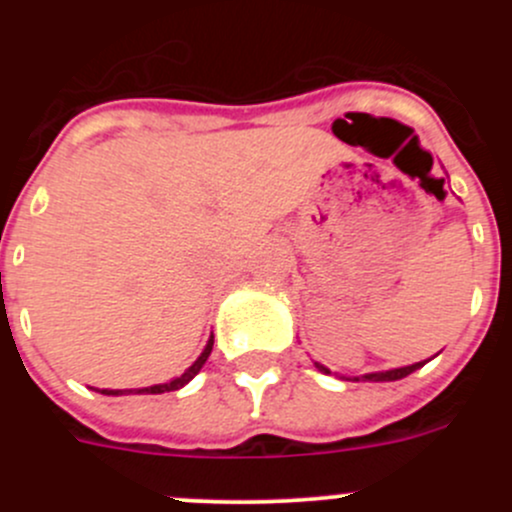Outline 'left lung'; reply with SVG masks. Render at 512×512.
I'll return each instance as SVG.
<instances>
[{
    "label": "left lung",
    "instance_id": "1",
    "mask_svg": "<svg viewBox=\"0 0 512 512\" xmlns=\"http://www.w3.org/2000/svg\"><path fill=\"white\" fill-rule=\"evenodd\" d=\"M426 364V361H418V364H411V366H401V369H391V371H379V374H366L361 376L364 381H396V379H404V376H409L411 371L421 369V366ZM319 371H324V374H329V369H324L322 364H317ZM359 381V379H354Z\"/></svg>",
    "mask_w": 512,
    "mask_h": 512
}]
</instances>
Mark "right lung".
Returning a JSON list of instances; mask_svg holds the SVG:
<instances>
[{
	"mask_svg": "<svg viewBox=\"0 0 512 512\" xmlns=\"http://www.w3.org/2000/svg\"><path fill=\"white\" fill-rule=\"evenodd\" d=\"M210 352H213V337H210V342H208V347H205V352L198 356V361H195V364L190 366V369L185 371V374L175 376V379L168 381V384H156V386H146V389H126V391H121V389H101V394H106V396H123V394H133V391H136V394H165V391H178V389H183V386L188 384V381L193 379V376L198 374L200 369H203V364H205V361H208Z\"/></svg>",
	"mask_w": 512,
	"mask_h": 512,
	"instance_id": "1",
	"label": "right lung"
}]
</instances>
